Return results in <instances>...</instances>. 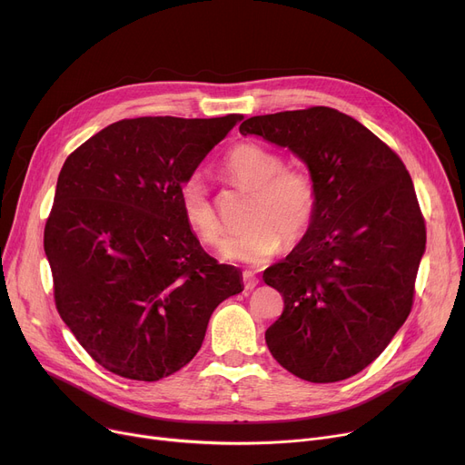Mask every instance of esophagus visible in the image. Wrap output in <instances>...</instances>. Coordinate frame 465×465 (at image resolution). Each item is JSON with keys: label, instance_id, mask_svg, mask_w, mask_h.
Instances as JSON below:
<instances>
[{"label": "esophagus", "instance_id": "34e87169", "mask_svg": "<svg viewBox=\"0 0 465 465\" xmlns=\"http://www.w3.org/2000/svg\"><path fill=\"white\" fill-rule=\"evenodd\" d=\"M242 284H245L247 290H252V288L258 286V277L254 273L245 272V273H242Z\"/></svg>", "mask_w": 465, "mask_h": 465}]
</instances>
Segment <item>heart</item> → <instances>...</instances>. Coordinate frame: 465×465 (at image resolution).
<instances>
[{
  "label": "heart",
  "mask_w": 465,
  "mask_h": 465,
  "mask_svg": "<svg viewBox=\"0 0 465 465\" xmlns=\"http://www.w3.org/2000/svg\"><path fill=\"white\" fill-rule=\"evenodd\" d=\"M220 171L230 183L252 192L245 218L249 226L224 242L226 260L262 265L282 249L284 241L294 245L305 237L319 209V188L305 169L284 167L281 154L256 143H241L224 156ZM179 198L193 233L205 245H220L224 228L203 181L190 177Z\"/></svg>",
  "instance_id": "obj_1"
}]
</instances>
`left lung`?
<instances>
[{"mask_svg": "<svg viewBox=\"0 0 465 465\" xmlns=\"http://www.w3.org/2000/svg\"><path fill=\"white\" fill-rule=\"evenodd\" d=\"M239 132L288 146L319 188L309 232L263 272L284 300L265 343L303 381L349 379L379 358L412 307L426 224L409 171L373 132L330 107L252 116Z\"/></svg>", "mask_w": 465, "mask_h": 465, "instance_id": "8db88e82", "label": "left lung"}]
</instances>
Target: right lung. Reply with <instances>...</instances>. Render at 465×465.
Wrapping results in <instances>:
<instances>
[{"instance_id":"add662e5","label":"right lung","mask_w":465,"mask_h":465,"mask_svg":"<svg viewBox=\"0 0 465 465\" xmlns=\"http://www.w3.org/2000/svg\"><path fill=\"white\" fill-rule=\"evenodd\" d=\"M242 120L141 116L73 151L45 224L54 303L107 371L160 381L200 351L213 311L242 292L186 224L181 186Z\"/></svg>"}]
</instances>
